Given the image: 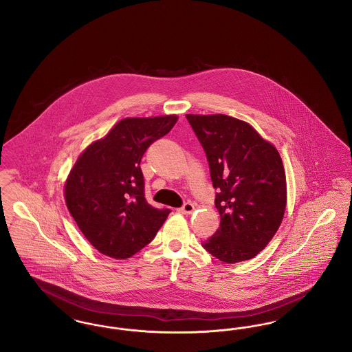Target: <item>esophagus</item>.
<instances>
[{
  "mask_svg": "<svg viewBox=\"0 0 352 352\" xmlns=\"http://www.w3.org/2000/svg\"><path fill=\"white\" fill-rule=\"evenodd\" d=\"M194 210H195V206H194L192 203L187 201V203H184V207H181L178 211H179L181 214H184V215H190Z\"/></svg>",
  "mask_w": 352,
  "mask_h": 352,
  "instance_id": "obj_1",
  "label": "esophagus"
}]
</instances>
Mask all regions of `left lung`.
Returning a JSON list of instances; mask_svg holds the SVG:
<instances>
[{"mask_svg": "<svg viewBox=\"0 0 352 352\" xmlns=\"http://www.w3.org/2000/svg\"><path fill=\"white\" fill-rule=\"evenodd\" d=\"M201 141L218 190L219 230L204 250L226 264L251 260L284 219L287 191L276 146L251 124L227 115H186Z\"/></svg>", "mask_w": 352, "mask_h": 352, "instance_id": "1", "label": "left lung"}]
</instances>
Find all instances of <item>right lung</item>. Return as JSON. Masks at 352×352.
Instances as JSON below:
<instances>
[{
	"label": "right lung",
	"mask_w": 352,
	"mask_h": 352,
	"mask_svg": "<svg viewBox=\"0 0 352 352\" xmlns=\"http://www.w3.org/2000/svg\"><path fill=\"white\" fill-rule=\"evenodd\" d=\"M177 115L120 120L78 157L65 182L68 211L85 239L112 258H129L149 244L170 210L144 197L141 158L168 134Z\"/></svg>",
	"instance_id": "obj_1"
}]
</instances>
